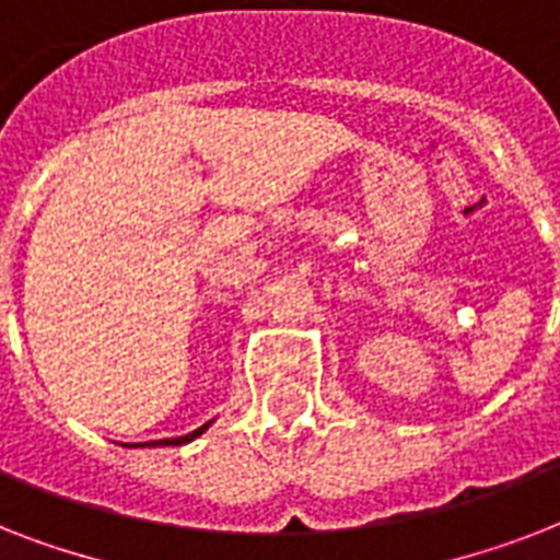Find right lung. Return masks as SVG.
Returning a JSON list of instances; mask_svg holds the SVG:
<instances>
[{"mask_svg":"<svg viewBox=\"0 0 560 560\" xmlns=\"http://www.w3.org/2000/svg\"><path fill=\"white\" fill-rule=\"evenodd\" d=\"M206 430H209V424L197 427L194 433L179 435V439H160V442H151V444H148V447H156V444H160V447H177V444H188V442H194V439H197V435H200V433H206ZM133 447H139V444H133Z\"/></svg>","mask_w":560,"mask_h":560,"instance_id":"1","label":"right lung"}]
</instances>
